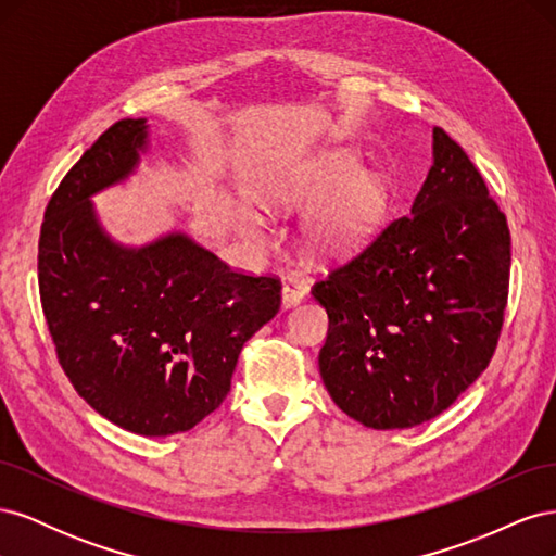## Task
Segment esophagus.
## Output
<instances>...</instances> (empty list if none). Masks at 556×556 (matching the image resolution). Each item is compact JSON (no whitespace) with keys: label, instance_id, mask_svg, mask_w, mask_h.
I'll return each instance as SVG.
<instances>
[{"label":"esophagus","instance_id":"1","mask_svg":"<svg viewBox=\"0 0 556 556\" xmlns=\"http://www.w3.org/2000/svg\"><path fill=\"white\" fill-rule=\"evenodd\" d=\"M306 285L299 282V280H288L282 285V308H294L296 304H301V301L306 299Z\"/></svg>","mask_w":556,"mask_h":556}]
</instances>
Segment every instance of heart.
Segmentation results:
<instances>
[{"label": "heart", "mask_w": 556, "mask_h": 556, "mask_svg": "<svg viewBox=\"0 0 556 556\" xmlns=\"http://www.w3.org/2000/svg\"><path fill=\"white\" fill-rule=\"evenodd\" d=\"M327 200L326 205L324 201ZM384 182L362 172V162L350 150H331L315 160L296 180H290L266 197L274 211H311L301 227V245L313 260L331 262L359 248L384 211ZM233 227L255 245L268 243V227L257 213L237 211Z\"/></svg>", "instance_id": "obj_1"}]
</instances>
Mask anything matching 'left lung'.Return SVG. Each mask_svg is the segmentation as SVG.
<instances>
[{"mask_svg": "<svg viewBox=\"0 0 556 556\" xmlns=\"http://www.w3.org/2000/svg\"><path fill=\"white\" fill-rule=\"evenodd\" d=\"M410 215L319 280L329 315L319 376L348 417L410 429L450 408L490 364L510 278V231L441 127Z\"/></svg>", "mask_w": 556, "mask_h": 556, "instance_id": "obj_1", "label": "left lung"}]
</instances>
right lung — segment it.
Listing matches in <instances>:
<instances>
[{"mask_svg": "<svg viewBox=\"0 0 556 556\" xmlns=\"http://www.w3.org/2000/svg\"><path fill=\"white\" fill-rule=\"evenodd\" d=\"M148 153V121L125 117L64 176L41 225L39 292L74 390L121 429L172 435L225 401L243 343L280 308V282L231 271L180 229L113 239L92 197Z\"/></svg>", "mask_w": 556, "mask_h": 556, "instance_id": "add662e5", "label": "right lung"}]
</instances>
